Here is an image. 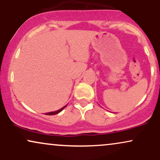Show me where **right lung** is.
Wrapping results in <instances>:
<instances>
[{"mask_svg":"<svg viewBox=\"0 0 160 160\" xmlns=\"http://www.w3.org/2000/svg\"><path fill=\"white\" fill-rule=\"evenodd\" d=\"M66 106L67 105H65V106H64L63 108H62L61 109H59V110H58V111H54V112H49V113H46V115H55V114H57V113H60V112H61L62 110L64 109V108H65Z\"/></svg>","mask_w":160,"mask_h":160,"instance_id":"obj_1","label":"right lung"}]
</instances>
